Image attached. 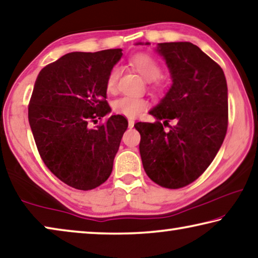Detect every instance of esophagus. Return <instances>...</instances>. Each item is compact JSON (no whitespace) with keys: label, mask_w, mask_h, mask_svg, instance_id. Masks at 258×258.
<instances>
[{"label":"esophagus","mask_w":258,"mask_h":258,"mask_svg":"<svg viewBox=\"0 0 258 258\" xmlns=\"http://www.w3.org/2000/svg\"><path fill=\"white\" fill-rule=\"evenodd\" d=\"M134 126V120L133 119H128V127L132 128Z\"/></svg>","instance_id":"esophagus-1"}]
</instances>
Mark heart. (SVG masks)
Here are the masks:
<instances>
[{
	"label": "heart",
	"mask_w": 258,
	"mask_h": 258,
	"mask_svg": "<svg viewBox=\"0 0 258 258\" xmlns=\"http://www.w3.org/2000/svg\"><path fill=\"white\" fill-rule=\"evenodd\" d=\"M131 67L146 80H154L157 87H161L162 81L158 76L161 75V65L153 56L145 52L132 56L128 60ZM120 77V69L118 67L112 68L107 77V91L108 93H114L117 89L118 80ZM148 105V102L142 97H128L124 96L113 102V111L127 118H134L140 114Z\"/></svg>",
	"instance_id": "b5f03b06"
}]
</instances>
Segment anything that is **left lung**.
I'll use <instances>...</instances> for the list:
<instances>
[{
	"label": "left lung",
	"mask_w": 258,
	"mask_h": 258,
	"mask_svg": "<svg viewBox=\"0 0 258 258\" xmlns=\"http://www.w3.org/2000/svg\"><path fill=\"white\" fill-rule=\"evenodd\" d=\"M155 50L165 60L172 85L149 110L157 121H139L134 127L141 136L139 149L147 175L159 186L175 189L196 180L223 145L227 84L222 68L193 43H157Z\"/></svg>",
	"instance_id": "1"
}]
</instances>
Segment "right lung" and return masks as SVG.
Wrapping results in <instances>:
<instances>
[{
    "label": "right lung",
    "mask_w": 258,
    "mask_h": 258,
    "mask_svg": "<svg viewBox=\"0 0 258 258\" xmlns=\"http://www.w3.org/2000/svg\"><path fill=\"white\" fill-rule=\"evenodd\" d=\"M121 49L69 52L44 67L36 78L28 121L40 156L59 180L76 189L99 187L112 172L127 119L113 114L107 99V77Z\"/></svg>",
    "instance_id": "right-lung-1"
}]
</instances>
